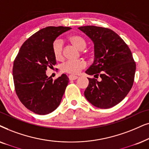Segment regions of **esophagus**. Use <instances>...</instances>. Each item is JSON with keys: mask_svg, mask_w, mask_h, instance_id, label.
<instances>
[{"mask_svg": "<svg viewBox=\"0 0 149 149\" xmlns=\"http://www.w3.org/2000/svg\"><path fill=\"white\" fill-rule=\"evenodd\" d=\"M69 78L70 80H75L78 79V77L76 76H73V75H70V76H69Z\"/></svg>", "mask_w": 149, "mask_h": 149, "instance_id": "34e87169", "label": "esophagus"}]
</instances>
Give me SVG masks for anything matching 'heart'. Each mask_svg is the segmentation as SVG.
Returning <instances> with one entry per match:
<instances>
[{"label":"heart","mask_w":149,"mask_h":149,"mask_svg":"<svg viewBox=\"0 0 149 149\" xmlns=\"http://www.w3.org/2000/svg\"><path fill=\"white\" fill-rule=\"evenodd\" d=\"M69 41L80 50H83L86 46V41L84 37L78 35H73L69 37ZM63 43L60 39H56L52 44V52L55 58L60 60L63 57ZM86 63L83 60L76 61H67L61 65V70L71 74H78L80 71L85 68Z\"/></svg>","instance_id":"obj_1"}]
</instances>
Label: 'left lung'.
<instances>
[{
  "mask_svg": "<svg viewBox=\"0 0 149 149\" xmlns=\"http://www.w3.org/2000/svg\"><path fill=\"white\" fill-rule=\"evenodd\" d=\"M94 43V61L86 73L102 80L88 78L86 100L102 109L112 108L127 96L133 86L136 65L128 45L115 32L107 28L79 27Z\"/></svg>",
  "mask_w": 149,
  "mask_h": 149,
  "instance_id": "left-lung-1",
  "label": "left lung"
}]
</instances>
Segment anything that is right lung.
<instances>
[{
  "label": "right lung",
  "instance_id": "add662e5",
  "mask_svg": "<svg viewBox=\"0 0 149 149\" xmlns=\"http://www.w3.org/2000/svg\"><path fill=\"white\" fill-rule=\"evenodd\" d=\"M70 27L47 26L29 37L22 45L13 67L15 93L24 106L35 114L45 115L60 105L69 83L66 74L53 80L46 76L56 58L52 44L56 37Z\"/></svg>",
  "mask_w": 149,
  "mask_h": 149
}]
</instances>
